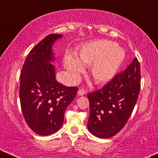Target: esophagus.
Masks as SVG:
<instances>
[{
  "label": "esophagus",
  "mask_w": 158,
  "mask_h": 158,
  "mask_svg": "<svg viewBox=\"0 0 158 158\" xmlns=\"http://www.w3.org/2000/svg\"><path fill=\"white\" fill-rule=\"evenodd\" d=\"M85 94V91L83 89H79L77 92V95H79V96H82Z\"/></svg>",
  "instance_id": "1"
}]
</instances>
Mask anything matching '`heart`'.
Segmentation results:
<instances>
[{
	"label": "heart",
	"instance_id": "b5f03b06",
	"mask_svg": "<svg viewBox=\"0 0 158 158\" xmlns=\"http://www.w3.org/2000/svg\"><path fill=\"white\" fill-rule=\"evenodd\" d=\"M125 59V52L117 43L101 39L86 44L78 52L77 58L65 55L64 65L74 79L84 72V66H90L91 77L96 84H105L115 77Z\"/></svg>",
	"mask_w": 158,
	"mask_h": 158
}]
</instances>
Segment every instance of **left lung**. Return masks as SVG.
<instances>
[{"label": "left lung", "mask_w": 158, "mask_h": 158, "mask_svg": "<svg viewBox=\"0 0 158 158\" xmlns=\"http://www.w3.org/2000/svg\"><path fill=\"white\" fill-rule=\"evenodd\" d=\"M140 65L136 57L123 73L103 88L87 95L89 117L87 128L101 139L112 137L125 126L140 91Z\"/></svg>", "instance_id": "left-lung-1"}]
</instances>
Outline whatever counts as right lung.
<instances>
[{"instance_id":"1","label":"right lung","mask_w":158,"mask_h":158,"mask_svg":"<svg viewBox=\"0 0 158 158\" xmlns=\"http://www.w3.org/2000/svg\"><path fill=\"white\" fill-rule=\"evenodd\" d=\"M63 35L50 34L41 40L27 55L19 84L21 108L26 123L33 132L49 135L57 132L64 113L78 90L56 79L52 46Z\"/></svg>"}]
</instances>
